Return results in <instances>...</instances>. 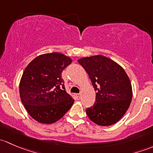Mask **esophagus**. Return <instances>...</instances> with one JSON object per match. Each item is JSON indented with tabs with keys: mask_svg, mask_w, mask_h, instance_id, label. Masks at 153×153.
<instances>
[{
	"mask_svg": "<svg viewBox=\"0 0 153 153\" xmlns=\"http://www.w3.org/2000/svg\"><path fill=\"white\" fill-rule=\"evenodd\" d=\"M75 96H76V98L78 100H80V99H81V95L80 93L76 94V95H75Z\"/></svg>",
	"mask_w": 153,
	"mask_h": 153,
	"instance_id": "34e87169",
	"label": "esophagus"
}]
</instances>
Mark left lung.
<instances>
[{"label":"left lung","instance_id":"8db88e82","mask_svg":"<svg viewBox=\"0 0 153 153\" xmlns=\"http://www.w3.org/2000/svg\"><path fill=\"white\" fill-rule=\"evenodd\" d=\"M78 61L87 72L96 92L94 105L86 109L87 116L99 126L117 123L124 116L132 98V85L124 69L101 55Z\"/></svg>","mask_w":153,"mask_h":153}]
</instances>
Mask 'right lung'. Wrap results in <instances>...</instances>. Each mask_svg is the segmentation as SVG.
Instances as JSON below:
<instances>
[{
  "label": "right lung",
  "instance_id": "add662e5",
  "mask_svg": "<svg viewBox=\"0 0 153 153\" xmlns=\"http://www.w3.org/2000/svg\"><path fill=\"white\" fill-rule=\"evenodd\" d=\"M71 63L69 57L52 52L36 57L26 67L20 81V97L29 115L38 122H56L73 104L61 78Z\"/></svg>",
  "mask_w": 153,
  "mask_h": 153
}]
</instances>
